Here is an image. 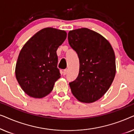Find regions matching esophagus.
<instances>
[{"instance_id":"obj_1","label":"esophagus","mask_w":134,"mask_h":134,"mask_svg":"<svg viewBox=\"0 0 134 134\" xmlns=\"http://www.w3.org/2000/svg\"><path fill=\"white\" fill-rule=\"evenodd\" d=\"M67 72H68V70H67L66 69H64L63 71V76H65V75L66 74H67Z\"/></svg>"}]
</instances>
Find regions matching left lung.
I'll return each instance as SVG.
<instances>
[{"instance_id":"8db88e82","label":"left lung","mask_w":134,"mask_h":134,"mask_svg":"<svg viewBox=\"0 0 134 134\" xmlns=\"http://www.w3.org/2000/svg\"><path fill=\"white\" fill-rule=\"evenodd\" d=\"M68 42L79 59V72L69 82L79 101H96L107 92L116 73L115 55L109 41L94 31L81 28L69 31Z\"/></svg>"}]
</instances>
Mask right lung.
Here are the masks:
<instances>
[{
	"instance_id": "add662e5",
	"label": "right lung",
	"mask_w": 134,
	"mask_h": 134,
	"mask_svg": "<svg viewBox=\"0 0 134 134\" xmlns=\"http://www.w3.org/2000/svg\"><path fill=\"white\" fill-rule=\"evenodd\" d=\"M65 31L47 27L35 34L20 51L15 74L18 83L29 96H47L60 77L57 50L66 40Z\"/></svg>"
}]
</instances>
